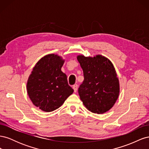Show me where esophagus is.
Wrapping results in <instances>:
<instances>
[{
    "label": "esophagus",
    "instance_id": "obj_1",
    "mask_svg": "<svg viewBox=\"0 0 149 149\" xmlns=\"http://www.w3.org/2000/svg\"><path fill=\"white\" fill-rule=\"evenodd\" d=\"M73 88L74 89V91L76 93V91H77V89H78V84H74L73 86Z\"/></svg>",
    "mask_w": 149,
    "mask_h": 149
}]
</instances>
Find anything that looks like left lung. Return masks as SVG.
<instances>
[{
	"mask_svg": "<svg viewBox=\"0 0 149 149\" xmlns=\"http://www.w3.org/2000/svg\"><path fill=\"white\" fill-rule=\"evenodd\" d=\"M77 60L84 78L78 89L81 100L91 112L105 113L113 107L120 93L119 81L113 64L101 55H78Z\"/></svg>",
	"mask_w": 149,
	"mask_h": 149,
	"instance_id": "8db88e82",
	"label": "left lung"
}]
</instances>
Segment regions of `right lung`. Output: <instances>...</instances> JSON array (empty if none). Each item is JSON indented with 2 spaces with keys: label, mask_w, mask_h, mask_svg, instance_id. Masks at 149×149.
<instances>
[{
  "label": "right lung",
  "mask_w": 149,
  "mask_h": 149,
  "mask_svg": "<svg viewBox=\"0 0 149 149\" xmlns=\"http://www.w3.org/2000/svg\"><path fill=\"white\" fill-rule=\"evenodd\" d=\"M65 61L56 54H48L36 63L29 76L28 95L33 104L43 111L56 110L74 91L61 71Z\"/></svg>",
  "instance_id": "obj_1"
}]
</instances>
